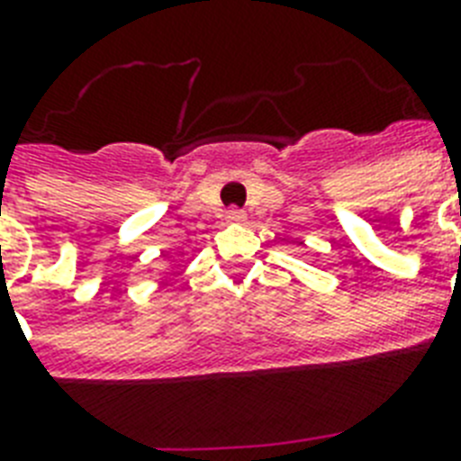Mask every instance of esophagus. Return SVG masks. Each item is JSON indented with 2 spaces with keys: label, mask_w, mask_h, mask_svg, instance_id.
Listing matches in <instances>:
<instances>
[{
  "label": "esophagus",
  "mask_w": 461,
  "mask_h": 461,
  "mask_svg": "<svg viewBox=\"0 0 461 461\" xmlns=\"http://www.w3.org/2000/svg\"><path fill=\"white\" fill-rule=\"evenodd\" d=\"M246 212L239 208H230L227 210V222H244Z\"/></svg>",
  "instance_id": "obj_1"
}]
</instances>
